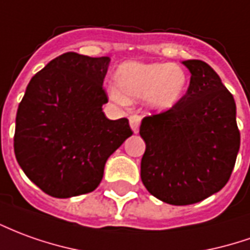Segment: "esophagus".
I'll list each match as a JSON object with an SVG mask.
<instances>
[{
	"mask_svg": "<svg viewBox=\"0 0 250 250\" xmlns=\"http://www.w3.org/2000/svg\"><path fill=\"white\" fill-rule=\"evenodd\" d=\"M141 120H142V118H141V116H138V115H132V116H130V127H131V130L134 131L135 134H138V131H139Z\"/></svg>",
	"mask_w": 250,
	"mask_h": 250,
	"instance_id": "34e87169",
	"label": "esophagus"
}]
</instances>
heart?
Returning a JSON list of instances; mask_svg holds the SVG:
<instances>
[{"instance_id":"1","label":"heart","mask_w":250,"mask_h":250,"mask_svg":"<svg viewBox=\"0 0 250 250\" xmlns=\"http://www.w3.org/2000/svg\"><path fill=\"white\" fill-rule=\"evenodd\" d=\"M115 83L108 88V97L113 103L127 105L130 100L143 97L150 108L167 111L183 99L188 76L177 63L128 61L118 67Z\"/></svg>"}]
</instances>
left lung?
<instances>
[{
	"mask_svg": "<svg viewBox=\"0 0 250 250\" xmlns=\"http://www.w3.org/2000/svg\"><path fill=\"white\" fill-rule=\"evenodd\" d=\"M191 73L186 96L169 111L142 120L146 143L141 179L162 202L187 206L221 191L240 150L235 101L203 61H183Z\"/></svg>",
	"mask_w": 250,
	"mask_h": 250,
	"instance_id": "1",
	"label": "left lung"
}]
</instances>
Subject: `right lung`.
<instances>
[{"label":"right lung","mask_w":250,"mask_h":250,"mask_svg":"<svg viewBox=\"0 0 250 250\" xmlns=\"http://www.w3.org/2000/svg\"><path fill=\"white\" fill-rule=\"evenodd\" d=\"M109 62L64 52L28 83L16 115V160L50 196L95 191L109 155L132 135L125 118L109 120L103 112Z\"/></svg>","instance_id":"1"}]
</instances>
